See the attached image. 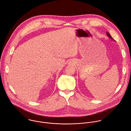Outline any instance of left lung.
Returning <instances> with one entry per match:
<instances>
[{"mask_svg":"<svg viewBox=\"0 0 131 131\" xmlns=\"http://www.w3.org/2000/svg\"><path fill=\"white\" fill-rule=\"evenodd\" d=\"M106 35L108 36V37H109V38H110L111 39H113V40H114V39L112 37V36H111V35H110V34L108 33V32H106Z\"/></svg>","mask_w":131,"mask_h":131,"instance_id":"left-lung-1","label":"left lung"}]
</instances>
